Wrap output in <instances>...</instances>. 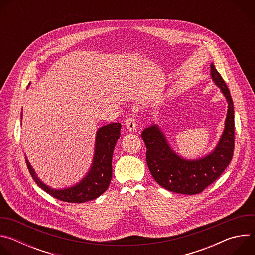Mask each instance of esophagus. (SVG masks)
I'll use <instances>...</instances> for the list:
<instances>
[{
    "mask_svg": "<svg viewBox=\"0 0 255 255\" xmlns=\"http://www.w3.org/2000/svg\"><path fill=\"white\" fill-rule=\"evenodd\" d=\"M125 125L128 130L130 131H136V119L134 117H129L125 121Z\"/></svg>",
    "mask_w": 255,
    "mask_h": 255,
    "instance_id": "esophagus-1",
    "label": "esophagus"
}]
</instances>
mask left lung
Masks as SVG:
<instances>
[{"label": "left lung", "instance_id": "8db88e82", "mask_svg": "<svg viewBox=\"0 0 255 255\" xmlns=\"http://www.w3.org/2000/svg\"><path fill=\"white\" fill-rule=\"evenodd\" d=\"M211 77L227 100L228 110L223 134L212 152L198 159L180 157L169 146L157 124L145 128L141 137L146 145L148 168L162 188L184 195L203 192L229 165L234 150V108L230 91L215 65L211 63Z\"/></svg>", "mask_w": 255, "mask_h": 255}]
</instances>
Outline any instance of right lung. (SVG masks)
<instances>
[{
	"label": "right lung",
	"mask_w": 255,
	"mask_h": 255,
	"mask_svg": "<svg viewBox=\"0 0 255 255\" xmlns=\"http://www.w3.org/2000/svg\"><path fill=\"white\" fill-rule=\"evenodd\" d=\"M120 130L121 124L117 122L107 124L97 131L93 163L86 176L75 186L60 190L48 187L38 178L26 158L30 174L43 191L60 201L80 204L95 200L107 191L111 183L113 151L121 135Z\"/></svg>",
	"instance_id": "1"
}]
</instances>
